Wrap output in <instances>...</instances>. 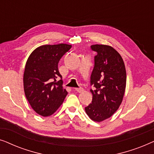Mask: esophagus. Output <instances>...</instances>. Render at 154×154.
I'll list each match as a JSON object with an SVG mask.
<instances>
[{"instance_id":"1","label":"esophagus","mask_w":154,"mask_h":154,"mask_svg":"<svg viewBox=\"0 0 154 154\" xmlns=\"http://www.w3.org/2000/svg\"><path fill=\"white\" fill-rule=\"evenodd\" d=\"M75 91H76L78 92H82L83 91V88H74Z\"/></svg>"}]
</instances>
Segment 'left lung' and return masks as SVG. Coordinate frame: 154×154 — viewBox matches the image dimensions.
<instances>
[{
  "mask_svg": "<svg viewBox=\"0 0 154 154\" xmlns=\"http://www.w3.org/2000/svg\"><path fill=\"white\" fill-rule=\"evenodd\" d=\"M97 52L90 76L93 85L92 103L85 108L92 121L101 122L110 118L119 108L126 87V71L121 54L111 46L92 45Z\"/></svg>",
  "mask_w": 154,
  "mask_h": 154,
  "instance_id": "1",
  "label": "left lung"
}]
</instances>
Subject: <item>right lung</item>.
Returning <instances> with one entry per match:
<instances>
[{
  "mask_svg": "<svg viewBox=\"0 0 154 154\" xmlns=\"http://www.w3.org/2000/svg\"><path fill=\"white\" fill-rule=\"evenodd\" d=\"M71 45L60 43L45 45L31 52L25 66L24 90L32 109L42 116H49L57 110L68 92L62 87L58 63Z\"/></svg>",
  "mask_w": 154,
  "mask_h": 154,
  "instance_id": "1",
  "label": "right lung"
}]
</instances>
